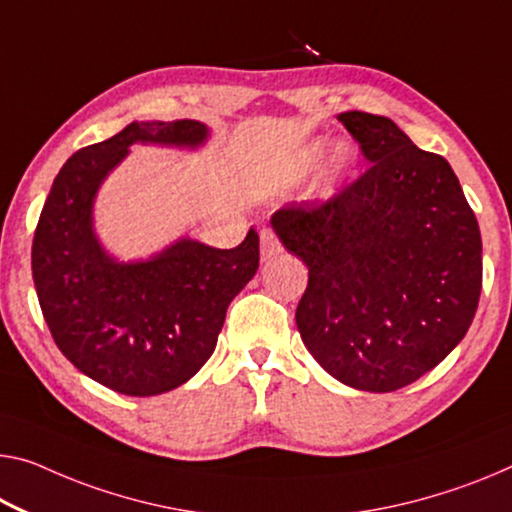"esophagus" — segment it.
I'll list each match as a JSON object with an SVG mask.
<instances>
[{
  "instance_id": "esophagus-1",
  "label": "esophagus",
  "mask_w": 512,
  "mask_h": 512,
  "mask_svg": "<svg viewBox=\"0 0 512 512\" xmlns=\"http://www.w3.org/2000/svg\"><path fill=\"white\" fill-rule=\"evenodd\" d=\"M279 251H281V245H279L277 235H274L270 229H263L261 231V258H263V261L265 263L272 261V258L277 256Z\"/></svg>"
}]
</instances>
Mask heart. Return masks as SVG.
I'll return each mask as SVG.
<instances>
[{"instance_id":"b5f03b06","label":"heart","mask_w":512,"mask_h":512,"mask_svg":"<svg viewBox=\"0 0 512 512\" xmlns=\"http://www.w3.org/2000/svg\"><path fill=\"white\" fill-rule=\"evenodd\" d=\"M322 151H325V141L322 139H316L313 144L309 146V151H306V155H309L311 162H316L318 157L322 155ZM352 164H355V153H352L350 146H336L334 153H332V160H329V169H327V176H325V192L327 194H334L338 187H341L343 183V176L348 174Z\"/></svg>"}]
</instances>
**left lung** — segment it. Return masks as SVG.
Segmentation results:
<instances>
[{
	"instance_id": "8db88e82",
	"label": "left lung",
	"mask_w": 512,
	"mask_h": 512,
	"mask_svg": "<svg viewBox=\"0 0 512 512\" xmlns=\"http://www.w3.org/2000/svg\"><path fill=\"white\" fill-rule=\"evenodd\" d=\"M371 167L320 206L272 215L309 267L297 329L313 359L359 391L407 387L442 361L474 320L483 242L460 180L387 116L343 112Z\"/></svg>"
}]
</instances>
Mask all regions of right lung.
<instances>
[{
    "label": "right lung",
    "mask_w": 512,
    "mask_h": 512,
    "mask_svg": "<svg viewBox=\"0 0 512 512\" xmlns=\"http://www.w3.org/2000/svg\"><path fill=\"white\" fill-rule=\"evenodd\" d=\"M206 139V125L190 119L125 125L68 157L38 219L31 272L54 343L77 371L125 396H157L199 373L231 300L258 270V233L235 249L180 238L148 261L121 263L93 231V201L132 144L199 148Z\"/></svg>",
    "instance_id": "right-lung-1"
}]
</instances>
